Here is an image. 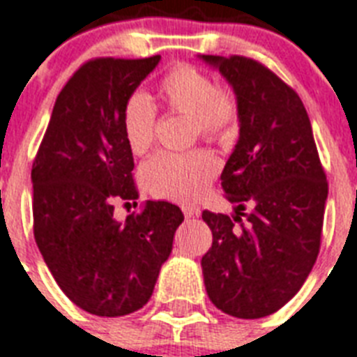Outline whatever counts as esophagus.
Segmentation results:
<instances>
[{
    "mask_svg": "<svg viewBox=\"0 0 357 357\" xmlns=\"http://www.w3.org/2000/svg\"><path fill=\"white\" fill-rule=\"evenodd\" d=\"M181 211H183V215L187 218L195 217V215H198L200 213V209L196 206H192V204H185V206H181Z\"/></svg>",
    "mask_w": 357,
    "mask_h": 357,
    "instance_id": "34e87169",
    "label": "esophagus"
}]
</instances>
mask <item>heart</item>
Here are the masks:
<instances>
[{
    "instance_id": "1",
    "label": "heart",
    "mask_w": 357,
    "mask_h": 357,
    "mask_svg": "<svg viewBox=\"0 0 357 357\" xmlns=\"http://www.w3.org/2000/svg\"><path fill=\"white\" fill-rule=\"evenodd\" d=\"M159 96L170 113L190 120V137L228 142L241 126V103L229 86L192 64H178L159 83ZM157 109L144 92H133L122 109V131L129 150L144 155L155 140ZM218 172L217 157L207 150L161 151L142 167L146 189L157 198L196 200Z\"/></svg>"
}]
</instances>
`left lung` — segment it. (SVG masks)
I'll return each mask as SVG.
<instances>
[{
	"label": "left lung",
	"mask_w": 357,
	"mask_h": 357,
	"mask_svg": "<svg viewBox=\"0 0 357 357\" xmlns=\"http://www.w3.org/2000/svg\"><path fill=\"white\" fill-rule=\"evenodd\" d=\"M220 70L241 103L238 142L222 189L235 215L204 211L213 244L204 283L218 310L261 319L304 285L321 250L328 181L310 116L296 92L254 59L202 55Z\"/></svg>",
	"instance_id": "left-lung-1"
}]
</instances>
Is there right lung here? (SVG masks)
I'll use <instances>...</instances> for the list:
<instances>
[{
  "mask_svg": "<svg viewBox=\"0 0 357 357\" xmlns=\"http://www.w3.org/2000/svg\"><path fill=\"white\" fill-rule=\"evenodd\" d=\"M159 59L83 64L57 96L33 161L36 246L63 293L98 317L129 315L150 300L183 222L178 206L150 200L126 222L114 218L116 202L139 198L123 103Z\"/></svg>",
  "mask_w": 357,
  "mask_h": 357,
  "instance_id": "obj_1",
  "label": "right lung"
}]
</instances>
